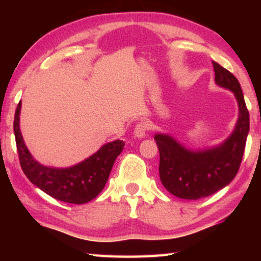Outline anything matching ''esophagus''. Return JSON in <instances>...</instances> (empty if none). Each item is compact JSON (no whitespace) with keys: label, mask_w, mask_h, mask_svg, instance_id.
Segmentation results:
<instances>
[{"label":"esophagus","mask_w":261,"mask_h":261,"mask_svg":"<svg viewBox=\"0 0 261 261\" xmlns=\"http://www.w3.org/2000/svg\"><path fill=\"white\" fill-rule=\"evenodd\" d=\"M148 129H149V127H148L147 122L141 121L135 127V136L138 137V138H143V137L146 136Z\"/></svg>","instance_id":"34e87169"}]
</instances>
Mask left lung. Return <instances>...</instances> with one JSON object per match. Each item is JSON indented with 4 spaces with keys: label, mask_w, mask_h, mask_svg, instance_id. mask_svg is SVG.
<instances>
[{
    "label": "left lung",
    "mask_w": 261,
    "mask_h": 261,
    "mask_svg": "<svg viewBox=\"0 0 261 261\" xmlns=\"http://www.w3.org/2000/svg\"><path fill=\"white\" fill-rule=\"evenodd\" d=\"M215 83L233 92L240 107V116L231 136L218 147L192 152L166 135L154 139L160 153L161 183L171 194L183 199L196 200L208 197L226 187L240 169L250 130V116L237 78L212 61Z\"/></svg>",
    "instance_id": "obj_1"
}]
</instances>
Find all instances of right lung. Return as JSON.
I'll use <instances>...</instances> for the list:
<instances>
[{"label": "right lung", "instance_id": "right-lung-1", "mask_svg": "<svg viewBox=\"0 0 261 261\" xmlns=\"http://www.w3.org/2000/svg\"><path fill=\"white\" fill-rule=\"evenodd\" d=\"M19 101L15 113L14 131L20 167L31 182L57 200L70 204H85L98 196L105 188L116 158L124 147V141L115 140L103 145L98 152L78 165L65 169L41 166L26 148L19 129Z\"/></svg>", "mask_w": 261, "mask_h": 261}]
</instances>
